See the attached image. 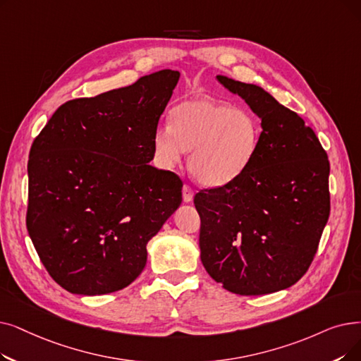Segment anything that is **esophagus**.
Listing matches in <instances>:
<instances>
[{
  "mask_svg": "<svg viewBox=\"0 0 361 361\" xmlns=\"http://www.w3.org/2000/svg\"><path fill=\"white\" fill-rule=\"evenodd\" d=\"M193 196H195V192H193L192 187L189 184H184L183 185V200L185 203H189V202L193 200Z\"/></svg>",
  "mask_w": 361,
  "mask_h": 361,
  "instance_id": "obj_1",
  "label": "esophagus"
}]
</instances>
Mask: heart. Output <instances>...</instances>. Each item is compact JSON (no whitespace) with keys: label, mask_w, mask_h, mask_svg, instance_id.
Returning a JSON list of instances; mask_svg holds the SVG:
<instances>
[{"label":"heart","mask_w":361,"mask_h":361,"mask_svg":"<svg viewBox=\"0 0 361 361\" xmlns=\"http://www.w3.org/2000/svg\"><path fill=\"white\" fill-rule=\"evenodd\" d=\"M259 140L261 123L249 109L196 99L172 109L169 127L158 128L153 135V153L161 166L174 168L184 150H192L189 168L195 180L219 187L245 174Z\"/></svg>","instance_id":"1"}]
</instances>
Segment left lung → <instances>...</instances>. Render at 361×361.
I'll return each instance as SVG.
<instances>
[{"mask_svg":"<svg viewBox=\"0 0 361 361\" xmlns=\"http://www.w3.org/2000/svg\"><path fill=\"white\" fill-rule=\"evenodd\" d=\"M216 80L247 103L262 131L245 174L195 196L200 259L233 293H273L295 285L314 259L331 212V165L316 133L271 94Z\"/></svg>","mask_w":361,"mask_h":361,"instance_id":"left-lung-1","label":"left lung"}]
</instances>
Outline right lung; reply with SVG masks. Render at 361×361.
Here are the masks:
<instances>
[{"label": "right lung", "instance_id": "obj_1", "mask_svg": "<svg viewBox=\"0 0 361 361\" xmlns=\"http://www.w3.org/2000/svg\"><path fill=\"white\" fill-rule=\"evenodd\" d=\"M178 78L164 69L69 100L34 140L26 227L45 270L68 292L103 295L133 283L147 242L180 207V177L149 164Z\"/></svg>", "mask_w": 361, "mask_h": 361}]
</instances>
